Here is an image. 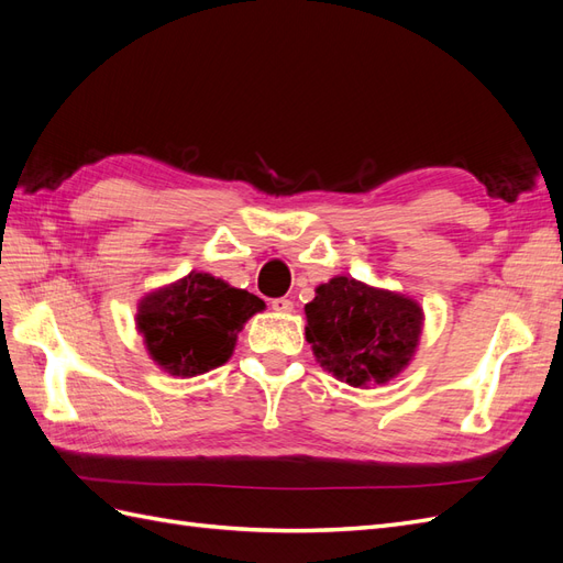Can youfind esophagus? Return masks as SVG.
<instances>
[{
	"label": "esophagus",
	"mask_w": 563,
	"mask_h": 563,
	"mask_svg": "<svg viewBox=\"0 0 563 563\" xmlns=\"http://www.w3.org/2000/svg\"><path fill=\"white\" fill-rule=\"evenodd\" d=\"M269 305H272V310H275V312H284V314L294 310V302L288 300V298H275Z\"/></svg>",
	"instance_id": "34e87169"
}]
</instances>
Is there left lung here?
<instances>
[{
	"label": "left lung",
	"instance_id": "left-lung-1",
	"mask_svg": "<svg viewBox=\"0 0 563 563\" xmlns=\"http://www.w3.org/2000/svg\"><path fill=\"white\" fill-rule=\"evenodd\" d=\"M305 338L321 368L352 387L385 385L408 366L422 333V308L352 277L317 286L305 305Z\"/></svg>",
	"mask_w": 563,
	"mask_h": 563
}]
</instances>
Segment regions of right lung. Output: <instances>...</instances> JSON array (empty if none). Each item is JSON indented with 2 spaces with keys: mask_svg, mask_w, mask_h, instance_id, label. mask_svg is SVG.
<instances>
[{
  "mask_svg": "<svg viewBox=\"0 0 563 563\" xmlns=\"http://www.w3.org/2000/svg\"><path fill=\"white\" fill-rule=\"evenodd\" d=\"M265 308L244 288H234L207 272L147 294L139 305V331L152 360L172 376L192 378L223 366L234 350L236 333Z\"/></svg>",
  "mask_w": 563,
  "mask_h": 563,
  "instance_id": "1",
  "label": "right lung"
}]
</instances>
